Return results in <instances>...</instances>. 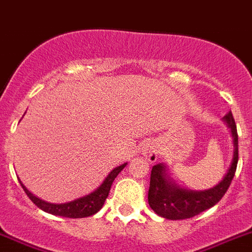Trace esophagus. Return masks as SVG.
Listing matches in <instances>:
<instances>
[{"instance_id": "34e87169", "label": "esophagus", "mask_w": 252, "mask_h": 252, "mask_svg": "<svg viewBox=\"0 0 252 252\" xmlns=\"http://www.w3.org/2000/svg\"><path fill=\"white\" fill-rule=\"evenodd\" d=\"M142 152L146 157H148V159L151 160V162H156L158 154V149L156 144H153V143H147V144L143 146Z\"/></svg>"}]
</instances>
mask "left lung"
<instances>
[{"mask_svg": "<svg viewBox=\"0 0 252 252\" xmlns=\"http://www.w3.org/2000/svg\"><path fill=\"white\" fill-rule=\"evenodd\" d=\"M223 119L232 133L235 151H233L232 163L225 178L214 188L201 192L182 189L165 177L164 165H153L151 183H149L148 203L152 210L160 217L167 220L191 219L216 205L226 193L236 172L237 160H239V138H237L236 123L231 110Z\"/></svg>", "mask_w": 252, "mask_h": 252, "instance_id": "left-lung-1", "label": "left lung"}]
</instances>
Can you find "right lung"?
Wrapping results in <instances>:
<instances>
[{
  "label": "right lung",
  "instance_id": "add662e5",
  "mask_svg": "<svg viewBox=\"0 0 252 252\" xmlns=\"http://www.w3.org/2000/svg\"><path fill=\"white\" fill-rule=\"evenodd\" d=\"M126 165V163H124V164L119 165V167L113 169L109 173V176L105 178V181L101 183L100 187H99L96 191L93 192V193L88 194V196L85 197H81V198L79 199H75V201H71V202L61 203V205L45 202L42 199L33 196L31 192L27 191V188L22 185L21 181H20V183H21L24 191L26 192L27 197H29L38 208H41L45 212H49V214L55 215V216L69 217V219H81V217H88L96 214V212L103 207L106 197L109 194L113 181L115 180V177H117L118 174L121 173L122 169H123Z\"/></svg>",
  "mask_w": 252,
  "mask_h": 252
}]
</instances>
